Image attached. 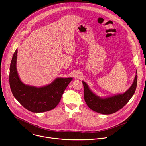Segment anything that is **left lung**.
<instances>
[{
  "label": "left lung",
  "instance_id": "1",
  "mask_svg": "<svg viewBox=\"0 0 146 146\" xmlns=\"http://www.w3.org/2000/svg\"><path fill=\"white\" fill-rule=\"evenodd\" d=\"M137 73V72H136ZM137 75H135L134 82L127 91L107 98H100L94 94L82 81L84 87V98L88 107L92 111L103 115H110L122 108L134 95L137 85Z\"/></svg>",
  "mask_w": 146,
  "mask_h": 146
}]
</instances>
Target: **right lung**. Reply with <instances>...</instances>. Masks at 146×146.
Returning a JSON list of instances; mask_svg holds the SVG:
<instances>
[{
  "label": "right lung",
  "instance_id": "obj_1",
  "mask_svg": "<svg viewBox=\"0 0 146 146\" xmlns=\"http://www.w3.org/2000/svg\"><path fill=\"white\" fill-rule=\"evenodd\" d=\"M17 50L13 55L9 69V85L15 98L27 110L40 113L55 108L72 78L56 79L47 86L35 88L24 85L20 80L16 69Z\"/></svg>",
  "mask_w": 146,
  "mask_h": 146
}]
</instances>
